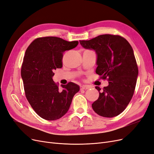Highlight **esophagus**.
Segmentation results:
<instances>
[{
    "label": "esophagus",
    "instance_id": "1",
    "mask_svg": "<svg viewBox=\"0 0 154 154\" xmlns=\"http://www.w3.org/2000/svg\"><path fill=\"white\" fill-rule=\"evenodd\" d=\"M90 88V86L87 85H83L80 87L81 89H88V88Z\"/></svg>",
    "mask_w": 154,
    "mask_h": 154
}]
</instances>
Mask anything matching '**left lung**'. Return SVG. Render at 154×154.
<instances>
[{"mask_svg": "<svg viewBox=\"0 0 154 154\" xmlns=\"http://www.w3.org/2000/svg\"><path fill=\"white\" fill-rule=\"evenodd\" d=\"M83 48L94 50L97 55L96 70L109 85L101 88L99 97L92 104L96 114L105 118L120 114L133 96L138 76L134 51L128 42L119 35H101L89 40H80Z\"/></svg>", "mask_w": 154, "mask_h": 154, "instance_id": "left-lung-1", "label": "left lung"}]
</instances>
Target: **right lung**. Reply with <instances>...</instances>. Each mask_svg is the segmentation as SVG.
<instances>
[{
	"mask_svg": "<svg viewBox=\"0 0 154 154\" xmlns=\"http://www.w3.org/2000/svg\"><path fill=\"white\" fill-rule=\"evenodd\" d=\"M78 41L55 36L35 39L27 48L21 69L25 94L40 117L57 120L66 114L80 87L72 82L59 88L53 80L54 70L62 67L63 53L76 48Z\"/></svg>",
	"mask_w": 154,
	"mask_h": 154,
	"instance_id": "add662e5",
	"label": "right lung"
}]
</instances>
